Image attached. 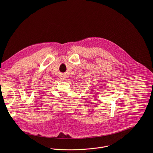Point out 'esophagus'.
<instances>
[{"mask_svg": "<svg viewBox=\"0 0 153 153\" xmlns=\"http://www.w3.org/2000/svg\"><path fill=\"white\" fill-rule=\"evenodd\" d=\"M63 78H64V79H65V77H63Z\"/></svg>", "mask_w": 153, "mask_h": 153, "instance_id": "34e87169", "label": "esophagus"}]
</instances>
